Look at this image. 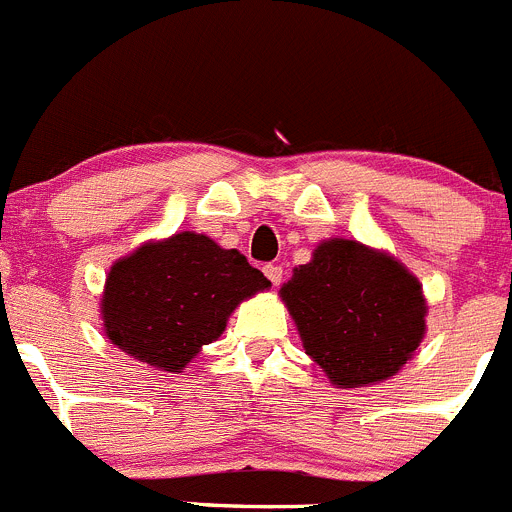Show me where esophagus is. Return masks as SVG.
I'll list each match as a JSON object with an SVG mask.
<instances>
[{"label": "esophagus", "mask_w": 512, "mask_h": 512, "mask_svg": "<svg viewBox=\"0 0 512 512\" xmlns=\"http://www.w3.org/2000/svg\"><path fill=\"white\" fill-rule=\"evenodd\" d=\"M265 275H267V280H270V283L278 288L280 280H283V267H280V265H265Z\"/></svg>", "instance_id": "esophagus-1"}]
</instances>
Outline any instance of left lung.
I'll use <instances>...</instances> for the list:
<instances>
[{
    "label": "left lung",
    "instance_id": "obj_1",
    "mask_svg": "<svg viewBox=\"0 0 512 512\" xmlns=\"http://www.w3.org/2000/svg\"><path fill=\"white\" fill-rule=\"evenodd\" d=\"M305 353L338 389L386 381L427 333V298L404 262L358 240L331 237L280 288Z\"/></svg>",
    "mask_w": 512,
    "mask_h": 512
}]
</instances>
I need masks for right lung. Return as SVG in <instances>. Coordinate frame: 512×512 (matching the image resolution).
Here are the masks:
<instances>
[{
  "label": "right lung",
  "mask_w": 512,
  "mask_h": 512,
  "mask_svg": "<svg viewBox=\"0 0 512 512\" xmlns=\"http://www.w3.org/2000/svg\"><path fill=\"white\" fill-rule=\"evenodd\" d=\"M270 280L237 250L197 232L148 240L111 265L100 295L108 341L141 364L181 374Z\"/></svg>",
  "instance_id": "obj_1"
}]
</instances>
